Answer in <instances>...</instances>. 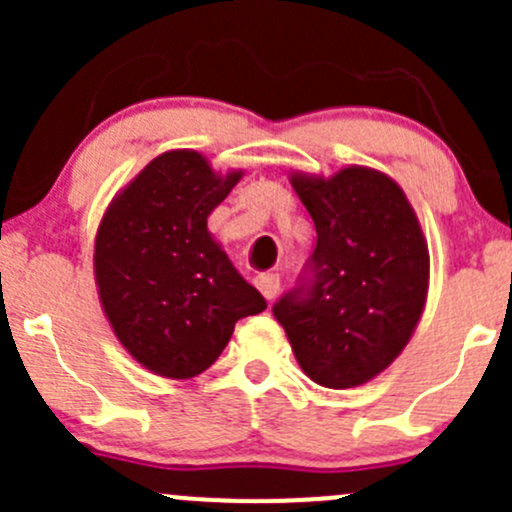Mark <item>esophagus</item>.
<instances>
[{"mask_svg":"<svg viewBox=\"0 0 512 512\" xmlns=\"http://www.w3.org/2000/svg\"><path fill=\"white\" fill-rule=\"evenodd\" d=\"M255 287L260 289L265 299H275L277 292H280V275H275V272H260L255 277Z\"/></svg>","mask_w":512,"mask_h":512,"instance_id":"obj_1","label":"esophagus"}]
</instances>
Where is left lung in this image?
Returning a JSON list of instances; mask_svg holds the SVG:
<instances>
[{
    "label": "left lung",
    "mask_w": 512,
    "mask_h": 512,
    "mask_svg": "<svg viewBox=\"0 0 512 512\" xmlns=\"http://www.w3.org/2000/svg\"><path fill=\"white\" fill-rule=\"evenodd\" d=\"M317 247L272 307L304 374L327 389L374 379L414 334L428 250L404 190L369 168L292 178Z\"/></svg>",
    "instance_id": "1"
}]
</instances>
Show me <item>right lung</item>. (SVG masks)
Listing matches in <instances>:
<instances>
[{
	"instance_id": "obj_1",
	"label": "right lung",
	"mask_w": 512,
	"mask_h": 512,
	"mask_svg": "<svg viewBox=\"0 0 512 512\" xmlns=\"http://www.w3.org/2000/svg\"><path fill=\"white\" fill-rule=\"evenodd\" d=\"M242 173H213L200 153L170 151L141 170L103 215L96 282L113 332L168 379L208 369L235 322L267 307L208 232V215Z\"/></svg>"
}]
</instances>
